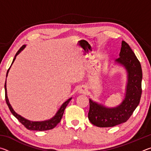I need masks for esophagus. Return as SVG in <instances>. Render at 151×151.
Segmentation results:
<instances>
[{
  "label": "esophagus",
  "instance_id": "obj_1",
  "mask_svg": "<svg viewBox=\"0 0 151 151\" xmlns=\"http://www.w3.org/2000/svg\"><path fill=\"white\" fill-rule=\"evenodd\" d=\"M81 92H83V91H81Z\"/></svg>",
  "mask_w": 151,
  "mask_h": 151
}]
</instances>
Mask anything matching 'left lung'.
<instances>
[{
    "mask_svg": "<svg viewBox=\"0 0 151 151\" xmlns=\"http://www.w3.org/2000/svg\"><path fill=\"white\" fill-rule=\"evenodd\" d=\"M119 55L116 62L123 65L128 72L126 96L121 105L114 109L105 108L89 100L88 118L92 124L98 127H112L127 122L140 103L142 78L140 63L130 46L124 40Z\"/></svg>",
    "mask_w": 151,
    "mask_h": 151,
    "instance_id": "1",
    "label": "left lung"
}]
</instances>
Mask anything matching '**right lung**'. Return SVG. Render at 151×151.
<instances>
[{
	"mask_svg": "<svg viewBox=\"0 0 151 151\" xmlns=\"http://www.w3.org/2000/svg\"><path fill=\"white\" fill-rule=\"evenodd\" d=\"M25 47V45H22L21 47L20 48V49L17 51V52L16 53V55L14 56V58L13 60H12V64L13 63V62L16 58V57L17 55L19 54V52L21 51L23 48ZM9 68L7 70L6 73V77L7 75H8V73L9 70ZM4 89H5V100H6V103L8 105L9 108L10 109V111L12 112V114L16 117V118L19 120V122L21 123L22 125L27 128V129L30 130V131H47V130H50L54 129V128L57 126V125L59 123L61 119H62L64 111H65V108L67 106V104L69 103L70 101L71 100V98L68 99V100L66 101L65 103H64L63 104V105L61 106L60 109L58 110V112L56 114V115L53 117V118L51 119L50 120H48V121H42V122H32V121H30L29 120L25 119L23 117H22L21 116H20L19 114H18L17 113L14 112L13 109L12 108V106L11 104H10L9 102V99L8 97H7V94H6V81H5V85H4Z\"/></svg>",
	"mask_w": 151,
	"mask_h": 151,
	"instance_id": "add662e5",
	"label": "right lung"
}]
</instances>
